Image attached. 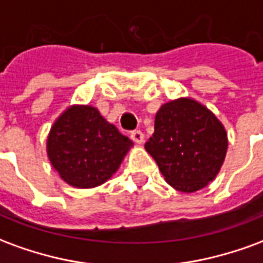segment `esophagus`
I'll return each mask as SVG.
<instances>
[{
  "label": "esophagus",
  "mask_w": 263,
  "mask_h": 263,
  "mask_svg": "<svg viewBox=\"0 0 263 263\" xmlns=\"http://www.w3.org/2000/svg\"><path fill=\"white\" fill-rule=\"evenodd\" d=\"M131 138H132V141H134L135 143H138V145L143 143V134L141 131H134V132H132Z\"/></svg>",
  "instance_id": "34e87169"
}]
</instances>
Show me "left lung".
Returning <instances> with one entry per match:
<instances>
[{
	"label": "left lung",
	"mask_w": 263,
	"mask_h": 263,
	"mask_svg": "<svg viewBox=\"0 0 263 263\" xmlns=\"http://www.w3.org/2000/svg\"><path fill=\"white\" fill-rule=\"evenodd\" d=\"M145 149L172 187L194 193L218 175L228 149L227 131L205 105L182 97L163 104Z\"/></svg>",
	"instance_id": "obj_1"
}]
</instances>
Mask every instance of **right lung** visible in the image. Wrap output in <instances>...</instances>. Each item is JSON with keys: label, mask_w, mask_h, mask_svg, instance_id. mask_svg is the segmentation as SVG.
Returning <instances> with one entry per match:
<instances>
[{"label": "right lung", "mask_w": 263, "mask_h": 263, "mask_svg": "<svg viewBox=\"0 0 263 263\" xmlns=\"http://www.w3.org/2000/svg\"><path fill=\"white\" fill-rule=\"evenodd\" d=\"M129 138L91 105H70L54 121L46 141L50 163L67 184L97 187L112 177L128 151Z\"/></svg>", "instance_id": "add662e5"}]
</instances>
